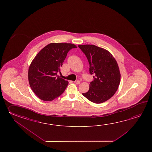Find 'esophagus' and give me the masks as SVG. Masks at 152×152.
I'll use <instances>...</instances> for the list:
<instances>
[{"instance_id":"obj_1","label":"esophagus","mask_w":152,"mask_h":152,"mask_svg":"<svg viewBox=\"0 0 152 152\" xmlns=\"http://www.w3.org/2000/svg\"><path fill=\"white\" fill-rule=\"evenodd\" d=\"M75 83L77 84H80V81L79 80H76L75 81Z\"/></svg>"}]
</instances>
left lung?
Segmentation results:
<instances>
[{"label": "left lung", "instance_id": "obj_1", "mask_svg": "<svg viewBox=\"0 0 152 152\" xmlns=\"http://www.w3.org/2000/svg\"><path fill=\"white\" fill-rule=\"evenodd\" d=\"M90 64L89 72L94 75L89 90L83 95L94 103H102L113 96L121 80L120 69L113 56L106 49L96 45H79Z\"/></svg>", "mask_w": 152, "mask_h": 152}]
</instances>
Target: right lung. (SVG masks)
<instances>
[{
    "instance_id": "obj_1",
    "label": "right lung",
    "mask_w": 152,
    "mask_h": 152,
    "mask_svg": "<svg viewBox=\"0 0 152 152\" xmlns=\"http://www.w3.org/2000/svg\"><path fill=\"white\" fill-rule=\"evenodd\" d=\"M77 48L72 43H52L46 45L34 58L29 66L28 80L30 87L39 99L52 101L64 93L68 85L57 75L68 52Z\"/></svg>"
}]
</instances>
